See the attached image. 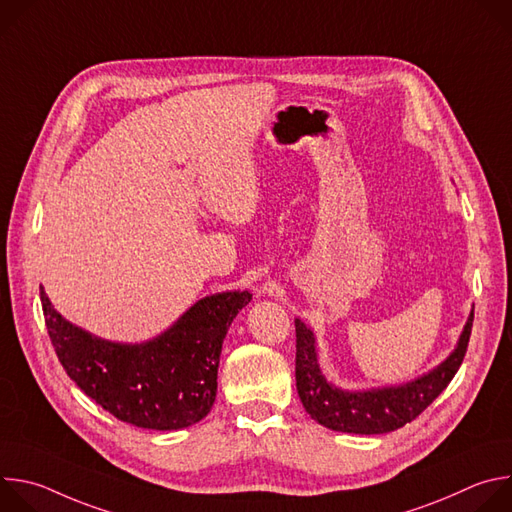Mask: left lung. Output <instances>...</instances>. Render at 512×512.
<instances>
[{
  "label": "left lung",
  "instance_id": "left-lung-1",
  "mask_svg": "<svg viewBox=\"0 0 512 512\" xmlns=\"http://www.w3.org/2000/svg\"><path fill=\"white\" fill-rule=\"evenodd\" d=\"M474 312L460 336L458 348L425 377L403 387L348 393L326 383L318 369L314 336L304 322L296 320V387L306 411L320 425L346 433H387L419 417L440 395L466 356Z\"/></svg>",
  "mask_w": 512,
  "mask_h": 512
}]
</instances>
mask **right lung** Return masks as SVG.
<instances>
[{
    "label": "right lung",
    "instance_id": "1",
    "mask_svg": "<svg viewBox=\"0 0 512 512\" xmlns=\"http://www.w3.org/2000/svg\"><path fill=\"white\" fill-rule=\"evenodd\" d=\"M44 322L66 375L121 421L182 429L208 415L216 397L223 340L249 291L200 300L168 332L145 344H113L68 324L40 285Z\"/></svg>",
    "mask_w": 512,
    "mask_h": 512
}]
</instances>
